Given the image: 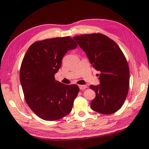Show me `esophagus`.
Here are the masks:
<instances>
[{
  "mask_svg": "<svg viewBox=\"0 0 149 149\" xmlns=\"http://www.w3.org/2000/svg\"><path fill=\"white\" fill-rule=\"evenodd\" d=\"M88 88V86H86V85H79V89L81 90L86 89V88Z\"/></svg>",
  "mask_w": 149,
  "mask_h": 149,
  "instance_id": "1",
  "label": "esophagus"
}]
</instances>
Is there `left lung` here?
Masks as SVG:
<instances>
[{
	"label": "left lung",
	"mask_w": 149,
	"mask_h": 149,
	"mask_svg": "<svg viewBox=\"0 0 149 149\" xmlns=\"http://www.w3.org/2000/svg\"><path fill=\"white\" fill-rule=\"evenodd\" d=\"M73 38L96 70L100 72V84L90 85V89L96 93L91 108L106 115L115 113L123 104L129 86V66L121 49L102 34H82Z\"/></svg>",
	"instance_id": "8db88e82"
}]
</instances>
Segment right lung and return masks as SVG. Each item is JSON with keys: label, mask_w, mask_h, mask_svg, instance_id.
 <instances>
[{"label": "right lung", "mask_w": 149, "mask_h": 149, "mask_svg": "<svg viewBox=\"0 0 149 149\" xmlns=\"http://www.w3.org/2000/svg\"><path fill=\"white\" fill-rule=\"evenodd\" d=\"M77 47L70 37L55 38L34 42L26 52L20 67V83L27 104L40 118L54 121L72 111L79 88L56 81L54 75L65 54Z\"/></svg>", "instance_id": "1"}]
</instances>
